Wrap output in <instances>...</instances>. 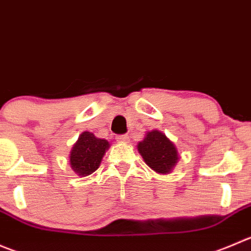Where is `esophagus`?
Here are the masks:
<instances>
[{
	"mask_svg": "<svg viewBox=\"0 0 251 251\" xmlns=\"http://www.w3.org/2000/svg\"><path fill=\"white\" fill-rule=\"evenodd\" d=\"M127 140H128V137L126 135H118V136H116V141H118V142H120V143L127 142Z\"/></svg>",
	"mask_w": 251,
	"mask_h": 251,
	"instance_id": "34e87169",
	"label": "esophagus"
}]
</instances>
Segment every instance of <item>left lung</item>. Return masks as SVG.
Returning <instances> with one entry per match:
<instances>
[{
  "mask_svg": "<svg viewBox=\"0 0 251 251\" xmlns=\"http://www.w3.org/2000/svg\"><path fill=\"white\" fill-rule=\"evenodd\" d=\"M138 152L148 167L154 172L169 173L177 160V151L164 133L154 130L147 133L145 140L138 143Z\"/></svg>",
  "mask_w": 251,
  "mask_h": 251,
  "instance_id": "8db88e82",
  "label": "left lung"
}]
</instances>
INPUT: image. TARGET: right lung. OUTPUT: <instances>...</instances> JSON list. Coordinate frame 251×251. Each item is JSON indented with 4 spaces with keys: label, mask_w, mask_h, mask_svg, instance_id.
Returning <instances> with one entry per match:
<instances>
[{
    "label": "right lung",
    "mask_w": 251,
    "mask_h": 251,
    "mask_svg": "<svg viewBox=\"0 0 251 251\" xmlns=\"http://www.w3.org/2000/svg\"><path fill=\"white\" fill-rule=\"evenodd\" d=\"M108 147L106 140L96 137L88 131L82 133L70 154V164L74 172L79 176H87L96 172Z\"/></svg>",
    "instance_id": "obj_1"
}]
</instances>
